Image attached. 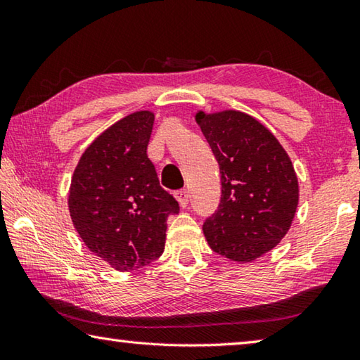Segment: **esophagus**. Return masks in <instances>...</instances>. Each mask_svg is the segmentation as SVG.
<instances>
[{
  "mask_svg": "<svg viewBox=\"0 0 360 360\" xmlns=\"http://www.w3.org/2000/svg\"><path fill=\"white\" fill-rule=\"evenodd\" d=\"M174 195H176V200H178L181 205V208H186L188 203V192L186 191V188H181V191H178Z\"/></svg>",
  "mask_w": 360,
  "mask_h": 360,
  "instance_id": "obj_1",
  "label": "esophagus"
}]
</instances>
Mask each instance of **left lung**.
I'll list each match as a JSON object with an SVG mask.
<instances>
[{"mask_svg": "<svg viewBox=\"0 0 360 360\" xmlns=\"http://www.w3.org/2000/svg\"><path fill=\"white\" fill-rule=\"evenodd\" d=\"M195 120L221 169L222 195L203 231L212 251L255 260L281 241L294 221L298 181L275 135L240 111L197 112Z\"/></svg>", "mask_w": 360, "mask_h": 360, "instance_id": "left-lung-1", "label": "left lung"}]
</instances>
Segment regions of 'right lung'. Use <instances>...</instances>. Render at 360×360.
<instances>
[{
  "mask_svg": "<svg viewBox=\"0 0 360 360\" xmlns=\"http://www.w3.org/2000/svg\"><path fill=\"white\" fill-rule=\"evenodd\" d=\"M152 125L150 111L115 122L85 149L71 178L72 225L84 245L119 271L160 257L167 217L179 212L148 157Z\"/></svg>",
  "mask_w": 360,
  "mask_h": 360,
  "instance_id": "obj_1",
  "label": "right lung"
}]
</instances>
